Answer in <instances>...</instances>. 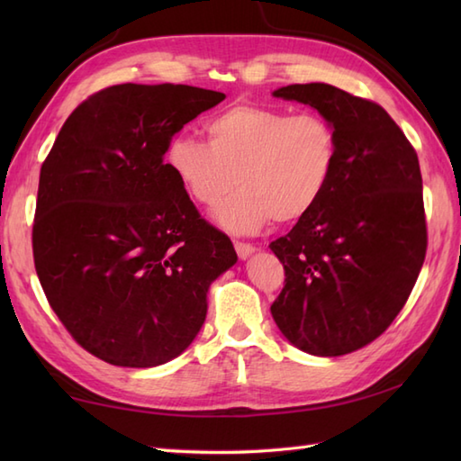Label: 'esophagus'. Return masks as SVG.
<instances>
[{
    "instance_id": "34e87169",
    "label": "esophagus",
    "mask_w": 461,
    "mask_h": 461,
    "mask_svg": "<svg viewBox=\"0 0 461 461\" xmlns=\"http://www.w3.org/2000/svg\"><path fill=\"white\" fill-rule=\"evenodd\" d=\"M236 251H238V258H240V259H248V258L253 256V253H256V248H253L251 243L236 241Z\"/></svg>"
}]
</instances>
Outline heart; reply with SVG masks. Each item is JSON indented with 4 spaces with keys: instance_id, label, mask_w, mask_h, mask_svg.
I'll return each mask as SVG.
<instances>
[{
    "instance_id": "1",
    "label": "heart",
    "mask_w": 461,
    "mask_h": 461,
    "mask_svg": "<svg viewBox=\"0 0 461 461\" xmlns=\"http://www.w3.org/2000/svg\"><path fill=\"white\" fill-rule=\"evenodd\" d=\"M205 132L208 142L174 136L164 162L202 208H215L240 185L215 212L220 228L231 233L305 218L325 195L339 160L337 132L315 113L236 104L210 119Z\"/></svg>"
}]
</instances>
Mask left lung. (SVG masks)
Returning <instances> with one entry per match:
<instances>
[{
    "mask_svg": "<svg viewBox=\"0 0 461 461\" xmlns=\"http://www.w3.org/2000/svg\"><path fill=\"white\" fill-rule=\"evenodd\" d=\"M273 96L327 119L339 160L315 210L271 241L285 267L271 315L299 350L348 355L390 327L422 269L428 236L418 156L376 103L327 83L287 85Z\"/></svg>",
    "mask_w": 461,
    "mask_h": 461,
    "instance_id": "left-lung-1",
    "label": "left lung"
}]
</instances>
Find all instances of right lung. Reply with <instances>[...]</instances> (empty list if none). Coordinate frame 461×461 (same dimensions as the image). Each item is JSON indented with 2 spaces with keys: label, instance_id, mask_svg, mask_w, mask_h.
<instances>
[{
  "label": "right lung",
  "instance_id": "right-lung-1",
  "mask_svg": "<svg viewBox=\"0 0 461 461\" xmlns=\"http://www.w3.org/2000/svg\"><path fill=\"white\" fill-rule=\"evenodd\" d=\"M225 99L188 85H114L77 106L41 166L37 277L79 345L114 366L164 365L192 345L208 291L236 266L164 164L184 124Z\"/></svg>",
  "mask_w": 461,
  "mask_h": 461
}]
</instances>
